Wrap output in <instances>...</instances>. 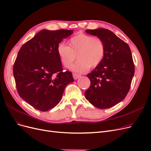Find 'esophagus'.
<instances>
[{"instance_id": "esophagus-1", "label": "esophagus", "mask_w": 151, "mask_h": 151, "mask_svg": "<svg viewBox=\"0 0 151 151\" xmlns=\"http://www.w3.org/2000/svg\"><path fill=\"white\" fill-rule=\"evenodd\" d=\"M73 78L75 80H77L78 78H79L81 76V75H79V74H77L76 73H73Z\"/></svg>"}]
</instances>
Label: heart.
<instances>
[{
  "instance_id": "b5f03b06",
  "label": "heart",
  "mask_w": 151,
  "mask_h": 151,
  "mask_svg": "<svg viewBox=\"0 0 151 151\" xmlns=\"http://www.w3.org/2000/svg\"><path fill=\"white\" fill-rule=\"evenodd\" d=\"M106 47L102 39L84 33L72 37L69 45L60 44L57 52L61 62L65 67L68 68L76 60L78 61L71 68L79 73L86 72L89 67L94 68L102 63L105 55Z\"/></svg>"
}]
</instances>
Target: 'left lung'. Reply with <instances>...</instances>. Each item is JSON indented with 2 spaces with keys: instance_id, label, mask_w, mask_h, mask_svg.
I'll return each instance as SVG.
<instances>
[{
  "instance_id": "obj_1",
  "label": "left lung",
  "mask_w": 151,
  "mask_h": 151,
  "mask_svg": "<svg viewBox=\"0 0 151 151\" xmlns=\"http://www.w3.org/2000/svg\"><path fill=\"white\" fill-rule=\"evenodd\" d=\"M102 39L106 51L102 63L87 75L91 81L85 97L96 107L110 108L123 101L129 92L134 74V65L127 43L111 31L86 29Z\"/></svg>"
}]
</instances>
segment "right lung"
Here are the masks:
<instances>
[{"label":"right lung","mask_w":151,"mask_h":151,"mask_svg":"<svg viewBox=\"0 0 151 151\" xmlns=\"http://www.w3.org/2000/svg\"><path fill=\"white\" fill-rule=\"evenodd\" d=\"M72 33V30L43 29L18 52L13 68L17 92L37 110L55 107L67 85L74 81L71 72L63 71L57 52L59 44Z\"/></svg>","instance_id":"1"}]
</instances>
